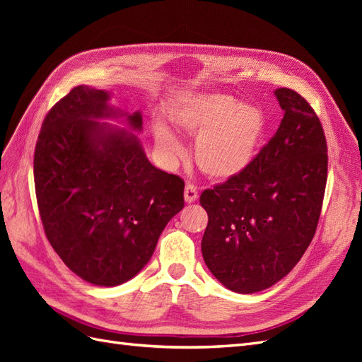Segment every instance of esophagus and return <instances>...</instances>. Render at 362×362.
Instances as JSON below:
<instances>
[{"label":"esophagus","mask_w":362,"mask_h":362,"mask_svg":"<svg viewBox=\"0 0 362 362\" xmlns=\"http://www.w3.org/2000/svg\"><path fill=\"white\" fill-rule=\"evenodd\" d=\"M184 199H185V202H187V204H192V202H194L196 199H198V190H196V187H194L193 184L185 185Z\"/></svg>","instance_id":"esophagus-1"}]
</instances>
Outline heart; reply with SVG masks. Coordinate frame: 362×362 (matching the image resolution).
<instances>
[{
	"mask_svg": "<svg viewBox=\"0 0 362 362\" xmlns=\"http://www.w3.org/2000/svg\"><path fill=\"white\" fill-rule=\"evenodd\" d=\"M175 127L198 136L194 160L199 169L216 180H231L245 173L259 154L267 119L259 108L245 105L225 93L184 96L169 108ZM157 145L178 152L181 145L166 125L156 128Z\"/></svg>",
	"mask_w": 362,
	"mask_h": 362,
	"instance_id": "1",
	"label": "heart"
}]
</instances>
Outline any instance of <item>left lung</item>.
<instances>
[{
	"label": "left lung",
	"instance_id": "left-lung-1",
	"mask_svg": "<svg viewBox=\"0 0 362 362\" xmlns=\"http://www.w3.org/2000/svg\"><path fill=\"white\" fill-rule=\"evenodd\" d=\"M281 125L240 177L204 190L206 267L242 294L272 287L298 264L322 211L327 146L313 107L291 89L275 90Z\"/></svg>",
	"mask_w": 362,
	"mask_h": 362
}]
</instances>
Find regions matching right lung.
<instances>
[{
	"label": "right lung",
	"mask_w": 362,
	"mask_h": 362,
	"mask_svg": "<svg viewBox=\"0 0 362 362\" xmlns=\"http://www.w3.org/2000/svg\"><path fill=\"white\" fill-rule=\"evenodd\" d=\"M110 93L76 86L42 124L35 187L48 242L75 275L120 286L144 269L158 237L184 206V181L152 166L137 136L98 119L141 115L108 105Z\"/></svg>",
	"instance_id": "1"
}]
</instances>
